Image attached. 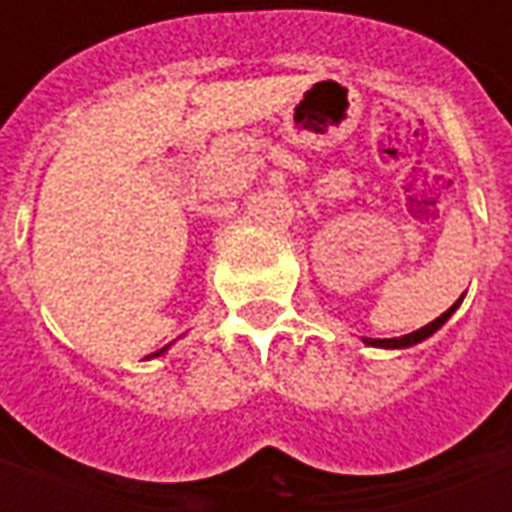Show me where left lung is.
Returning <instances> with one entry per match:
<instances>
[{
  "mask_svg": "<svg viewBox=\"0 0 512 512\" xmlns=\"http://www.w3.org/2000/svg\"><path fill=\"white\" fill-rule=\"evenodd\" d=\"M461 299H463V296H461ZM461 299L455 301V304H452L450 310L444 312V315H439L436 321H430L428 326H422V329H417V332L403 334V337H392V340H370V337H365V343L373 345V348H411V345L422 343V340H428L430 334H436L441 329V326H444V323L450 321V315L455 310H458V304H461Z\"/></svg>",
  "mask_w": 512,
  "mask_h": 512,
  "instance_id": "left-lung-1",
  "label": "left lung"
}]
</instances>
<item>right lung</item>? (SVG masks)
Segmentation results:
<instances>
[{"mask_svg": "<svg viewBox=\"0 0 512 512\" xmlns=\"http://www.w3.org/2000/svg\"><path fill=\"white\" fill-rule=\"evenodd\" d=\"M164 351H167V348H161V351H156V354H153V356H158V354H164Z\"/></svg>", "mask_w": 512, "mask_h": 512, "instance_id": "1", "label": "right lung"}]
</instances>
